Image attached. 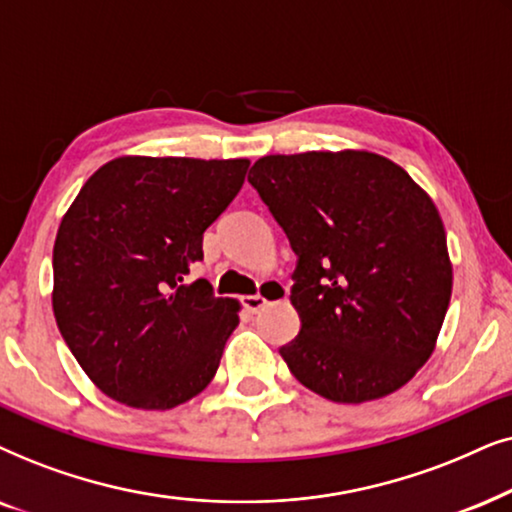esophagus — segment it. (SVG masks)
I'll list each match as a JSON object with an SVG mask.
<instances>
[{"label": "esophagus", "instance_id": "34e87169", "mask_svg": "<svg viewBox=\"0 0 512 512\" xmlns=\"http://www.w3.org/2000/svg\"><path fill=\"white\" fill-rule=\"evenodd\" d=\"M267 288L271 290L269 292V297H283V285L281 283H276V281H271V283H267ZM241 304H243V309L245 311H250V313H257L260 309H264V306L269 304V299L264 297V295H245V297H241Z\"/></svg>", "mask_w": 512, "mask_h": 512}]
</instances>
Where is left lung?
<instances>
[{
  "mask_svg": "<svg viewBox=\"0 0 512 512\" xmlns=\"http://www.w3.org/2000/svg\"><path fill=\"white\" fill-rule=\"evenodd\" d=\"M248 182L297 255L302 327L281 356L332 403L398 391L431 358L452 297L438 208L403 168L370 152L262 156Z\"/></svg>",
  "mask_w": 512,
  "mask_h": 512,
  "instance_id": "1",
  "label": "left lung"
}]
</instances>
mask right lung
<instances>
[{"label": "right lung", "mask_w": 512, "mask_h": 512, "mask_svg": "<svg viewBox=\"0 0 512 512\" xmlns=\"http://www.w3.org/2000/svg\"><path fill=\"white\" fill-rule=\"evenodd\" d=\"M248 159L121 156L88 177L53 245V313L95 386L138 410L187 403L215 377L238 302L215 297L203 231L241 192Z\"/></svg>", "instance_id": "add662e5"}]
</instances>
